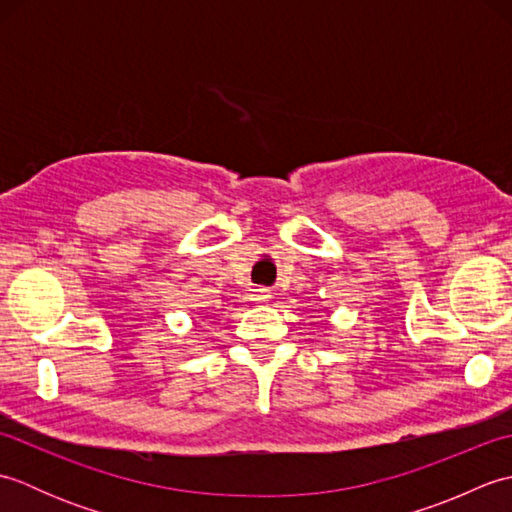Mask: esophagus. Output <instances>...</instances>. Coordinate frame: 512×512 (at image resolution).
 Listing matches in <instances>:
<instances>
[{"instance_id":"34e87169","label":"esophagus","mask_w":512,"mask_h":512,"mask_svg":"<svg viewBox=\"0 0 512 512\" xmlns=\"http://www.w3.org/2000/svg\"><path fill=\"white\" fill-rule=\"evenodd\" d=\"M250 297H253V301H257V303H266L273 295H270L268 288H255L253 292H250Z\"/></svg>"}]
</instances>
